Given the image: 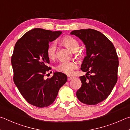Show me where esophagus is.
<instances>
[{
    "label": "esophagus",
    "instance_id": "obj_1",
    "mask_svg": "<svg viewBox=\"0 0 130 130\" xmlns=\"http://www.w3.org/2000/svg\"><path fill=\"white\" fill-rule=\"evenodd\" d=\"M72 79V77H71V76H68L67 77V79H68V80H71V79Z\"/></svg>",
    "mask_w": 130,
    "mask_h": 130
}]
</instances>
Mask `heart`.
Returning <instances> with one entry per match:
<instances>
[{
	"label": "heart",
	"mask_w": 130,
	"mask_h": 130,
	"mask_svg": "<svg viewBox=\"0 0 130 130\" xmlns=\"http://www.w3.org/2000/svg\"><path fill=\"white\" fill-rule=\"evenodd\" d=\"M61 43L72 52L78 51L79 44L75 39L70 36H66L61 40ZM47 55L48 58L51 60L55 59L56 56V47L54 43L48 45L47 48ZM78 67V64L75 61H62L56 67V71L66 75H71L73 70Z\"/></svg>",
	"instance_id": "1"
}]
</instances>
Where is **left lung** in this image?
<instances>
[{
	"label": "left lung",
	"instance_id": "8db88e82",
	"mask_svg": "<svg viewBox=\"0 0 130 130\" xmlns=\"http://www.w3.org/2000/svg\"><path fill=\"white\" fill-rule=\"evenodd\" d=\"M83 41L86 56L81 70L86 75L80 76L82 86L76 96L82 103L95 105L111 94L118 80L119 60L112 43L98 31L82 29L72 31Z\"/></svg>",
	"mask_w": 130,
	"mask_h": 130
}]
</instances>
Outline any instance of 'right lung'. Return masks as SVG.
<instances>
[{"mask_svg": "<svg viewBox=\"0 0 130 130\" xmlns=\"http://www.w3.org/2000/svg\"><path fill=\"white\" fill-rule=\"evenodd\" d=\"M61 32L34 28L24 34L15 45L11 57L13 82L28 103L39 108L47 107L55 101L67 76L55 72L52 78L44 79L51 69L47 66L49 42L58 38Z\"/></svg>", "mask_w": 130, "mask_h": 130, "instance_id": "add662e5", "label": "right lung"}]
</instances>
